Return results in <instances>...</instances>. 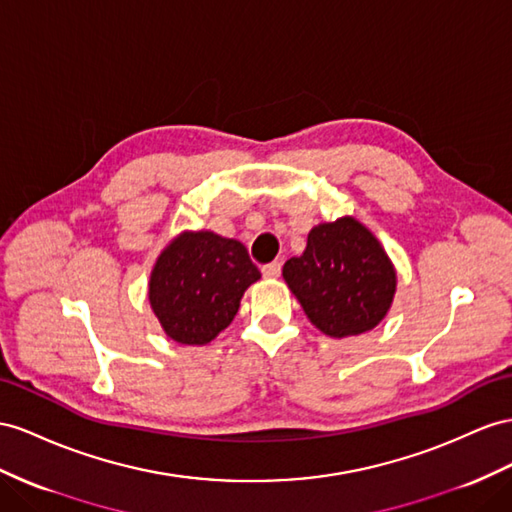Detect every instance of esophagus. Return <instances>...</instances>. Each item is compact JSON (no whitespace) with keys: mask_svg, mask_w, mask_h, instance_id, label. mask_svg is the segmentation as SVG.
<instances>
[{"mask_svg":"<svg viewBox=\"0 0 512 512\" xmlns=\"http://www.w3.org/2000/svg\"><path fill=\"white\" fill-rule=\"evenodd\" d=\"M261 274H264L266 279H277L281 274V264L279 261H272V264H266L264 268H261Z\"/></svg>","mask_w":512,"mask_h":512,"instance_id":"esophagus-1","label":"esophagus"}]
</instances>
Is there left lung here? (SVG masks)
<instances>
[{
  "label": "left lung",
  "mask_w": 512,
  "mask_h": 512,
  "mask_svg": "<svg viewBox=\"0 0 512 512\" xmlns=\"http://www.w3.org/2000/svg\"><path fill=\"white\" fill-rule=\"evenodd\" d=\"M283 279L309 322L335 339L381 324L398 287L383 244L352 216L313 227L303 255L285 261Z\"/></svg>",
  "instance_id": "8db88e82"
}]
</instances>
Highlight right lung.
<instances>
[{
  "instance_id": "obj_1",
  "label": "right lung",
  "mask_w": 512,
  "mask_h": 512,
  "mask_svg": "<svg viewBox=\"0 0 512 512\" xmlns=\"http://www.w3.org/2000/svg\"><path fill=\"white\" fill-rule=\"evenodd\" d=\"M261 272L246 246L214 231H181L155 259L149 303L177 344L205 346L225 331Z\"/></svg>"
}]
</instances>
